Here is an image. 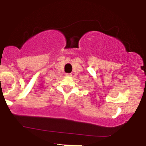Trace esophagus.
I'll return each mask as SVG.
<instances>
[{"label": "esophagus", "instance_id": "34e87169", "mask_svg": "<svg viewBox=\"0 0 146 146\" xmlns=\"http://www.w3.org/2000/svg\"><path fill=\"white\" fill-rule=\"evenodd\" d=\"M66 76H68V77H71L72 76V74L71 73H67V74H66Z\"/></svg>", "mask_w": 146, "mask_h": 146}]
</instances>
